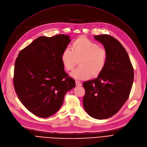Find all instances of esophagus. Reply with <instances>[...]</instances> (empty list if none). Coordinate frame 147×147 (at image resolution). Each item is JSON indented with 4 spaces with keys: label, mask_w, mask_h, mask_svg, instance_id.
Wrapping results in <instances>:
<instances>
[{
    "label": "esophagus",
    "mask_w": 147,
    "mask_h": 147,
    "mask_svg": "<svg viewBox=\"0 0 147 147\" xmlns=\"http://www.w3.org/2000/svg\"><path fill=\"white\" fill-rule=\"evenodd\" d=\"M75 83H76L77 86H82V84L78 81H75Z\"/></svg>",
    "instance_id": "obj_1"
}]
</instances>
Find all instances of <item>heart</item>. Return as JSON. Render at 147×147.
<instances>
[{
    "label": "heart",
    "mask_w": 147,
    "mask_h": 147,
    "mask_svg": "<svg viewBox=\"0 0 147 147\" xmlns=\"http://www.w3.org/2000/svg\"><path fill=\"white\" fill-rule=\"evenodd\" d=\"M71 49L67 48L61 54V61L66 70H72L79 61L80 67L70 73L77 80H86L91 76L97 77L107 63V53L98 44L85 37L74 40Z\"/></svg>",
    "instance_id": "1"
}]
</instances>
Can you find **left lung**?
Listing matches in <instances>:
<instances>
[{"label":"left lung","mask_w":147,"mask_h":147,"mask_svg":"<svg viewBox=\"0 0 147 147\" xmlns=\"http://www.w3.org/2000/svg\"><path fill=\"white\" fill-rule=\"evenodd\" d=\"M107 53V63L96 78L84 82L83 104L86 112L97 119L116 114L129 96L134 81V69L127 51L112 36L95 35Z\"/></svg>","instance_id":"left-lung-1"}]
</instances>
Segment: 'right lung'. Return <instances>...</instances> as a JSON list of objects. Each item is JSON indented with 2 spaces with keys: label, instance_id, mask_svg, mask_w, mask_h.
<instances>
[{
  "label": "right lung",
  "instance_id": "right-lung-1",
  "mask_svg": "<svg viewBox=\"0 0 147 147\" xmlns=\"http://www.w3.org/2000/svg\"><path fill=\"white\" fill-rule=\"evenodd\" d=\"M69 35L41 36L22 50L15 61L13 84L21 102L37 117L48 118L59 110L75 82L64 71L61 54Z\"/></svg>",
  "mask_w": 147,
  "mask_h": 147
}]
</instances>
